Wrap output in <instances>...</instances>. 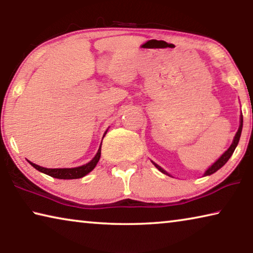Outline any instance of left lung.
I'll use <instances>...</instances> for the list:
<instances>
[{"mask_svg": "<svg viewBox=\"0 0 253 253\" xmlns=\"http://www.w3.org/2000/svg\"><path fill=\"white\" fill-rule=\"evenodd\" d=\"M242 126H243V116H242V114H241V116H240V126H239V129H238V131H237V134H235V136H234V138H233V142H232V144H231V146L226 149V151L222 154V156L219 158V160H217L215 163H213V165H211L210 166V168L205 170V173H204V176H207V175H211V174H213V173H215L217 169H220L222 166H223L226 162L229 161V158L232 156V154H233V152H234V149H235V147L238 146V143H239V140H240V136H241V131H242ZM153 164L156 166V169H160L162 173H164V174H168L169 176H170V175L166 172V170H164L163 169L161 166H158L156 163H154L153 162Z\"/></svg>", "mask_w": 253, "mask_h": 253, "instance_id": "8db88e82", "label": "left lung"}]
</instances>
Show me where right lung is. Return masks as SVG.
I'll list each match as a JSON object with an SVG mask.
<instances>
[{
  "mask_svg": "<svg viewBox=\"0 0 253 253\" xmlns=\"http://www.w3.org/2000/svg\"><path fill=\"white\" fill-rule=\"evenodd\" d=\"M107 130L105 131V135H106ZM100 154H101V144H100L99 149H98V152L95 155V157H93L90 162L83 166H79V168H74V169H45V168H42V166L34 164V163L30 162V161H28V162L33 166L34 169L39 170V172L49 175V176H51V177L60 178V179H75V178L84 177L88 173H90L91 170L96 168L97 163L100 158Z\"/></svg>",
  "mask_w": 253,
  "mask_h": 253,
  "instance_id": "1",
  "label": "right lung"
}]
</instances>
